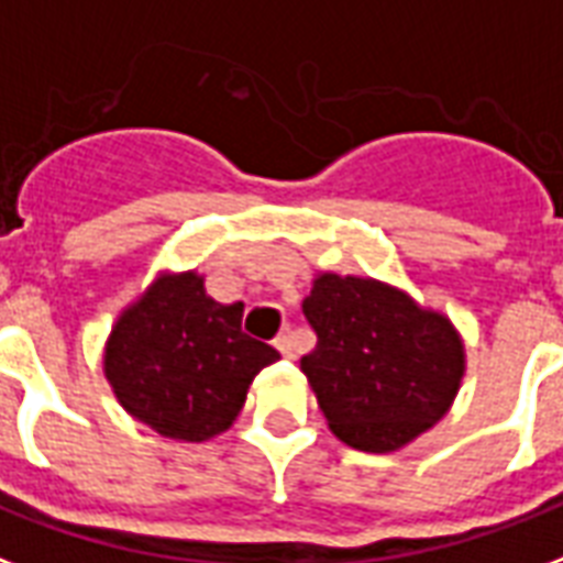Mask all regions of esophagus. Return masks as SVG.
Instances as JSON below:
<instances>
[{"instance_id": "obj_1", "label": "esophagus", "mask_w": 563, "mask_h": 563, "mask_svg": "<svg viewBox=\"0 0 563 563\" xmlns=\"http://www.w3.org/2000/svg\"><path fill=\"white\" fill-rule=\"evenodd\" d=\"M274 345H277V351H280L283 357H295V354H298V336H295V330H283L280 336L274 339Z\"/></svg>"}]
</instances>
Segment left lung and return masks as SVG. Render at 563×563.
Here are the masks:
<instances>
[{"label":"left lung","instance_id":"8db88e82","mask_svg":"<svg viewBox=\"0 0 563 563\" xmlns=\"http://www.w3.org/2000/svg\"><path fill=\"white\" fill-rule=\"evenodd\" d=\"M316 349L300 368L330 431L360 452H396L440 422L463 377L445 316L372 277L319 274L303 298Z\"/></svg>","mask_w":563,"mask_h":563}]
</instances>
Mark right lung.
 I'll return each mask as SVG.
<instances>
[{
  "instance_id": "obj_1",
  "label": "right lung",
  "mask_w": 563,
  "mask_h": 563,
  "mask_svg": "<svg viewBox=\"0 0 563 563\" xmlns=\"http://www.w3.org/2000/svg\"><path fill=\"white\" fill-rule=\"evenodd\" d=\"M244 303H218L195 272L165 274L111 328L106 377L156 434L203 443L239 416L247 386L280 354L242 330Z\"/></svg>"
}]
</instances>
